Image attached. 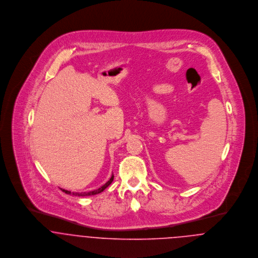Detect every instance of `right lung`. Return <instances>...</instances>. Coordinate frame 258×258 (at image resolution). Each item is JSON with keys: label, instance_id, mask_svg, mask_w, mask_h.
Wrapping results in <instances>:
<instances>
[{"label": "right lung", "instance_id": "1", "mask_svg": "<svg viewBox=\"0 0 258 258\" xmlns=\"http://www.w3.org/2000/svg\"><path fill=\"white\" fill-rule=\"evenodd\" d=\"M113 179H114V176L112 175L111 176L110 180L106 183V184H103L102 186H100L99 188H97V189H94V190H91V191H84V192H72L71 190H67V189H62L61 188V190L62 191H64L66 194H68V195H74V196H78V197H86V196H93V195H96V194H100L101 191H103L109 184L112 183V181H113Z\"/></svg>", "mask_w": 258, "mask_h": 258}]
</instances>
